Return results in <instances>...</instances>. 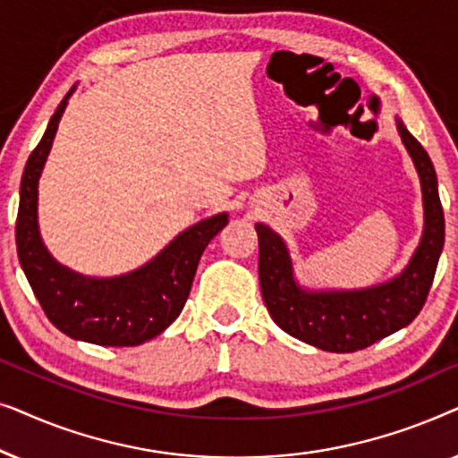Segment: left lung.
<instances>
[{
    "mask_svg": "<svg viewBox=\"0 0 458 458\" xmlns=\"http://www.w3.org/2000/svg\"><path fill=\"white\" fill-rule=\"evenodd\" d=\"M396 129L419 174L423 233L392 279L359 290H312L298 281L290 248L277 231L256 223L259 277L268 315L285 334L327 352H356L403 329L423 309L444 248V212L428 152L396 118Z\"/></svg>",
    "mask_w": 458,
    "mask_h": 458,
    "instance_id": "8db88e82",
    "label": "left lung"
}]
</instances>
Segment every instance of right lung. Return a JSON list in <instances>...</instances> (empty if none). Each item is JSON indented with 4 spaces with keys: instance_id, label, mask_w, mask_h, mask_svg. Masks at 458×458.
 <instances>
[{
    "instance_id": "add662e5",
    "label": "right lung",
    "mask_w": 458,
    "mask_h": 458,
    "mask_svg": "<svg viewBox=\"0 0 458 458\" xmlns=\"http://www.w3.org/2000/svg\"><path fill=\"white\" fill-rule=\"evenodd\" d=\"M77 85L49 118L21 181L16 218L18 260L49 321L72 340L98 346H140L181 315L208 242L229 223L227 212L202 218L168 242L152 260L114 277L72 271L49 254L39 231V179L60 118Z\"/></svg>"
}]
</instances>
